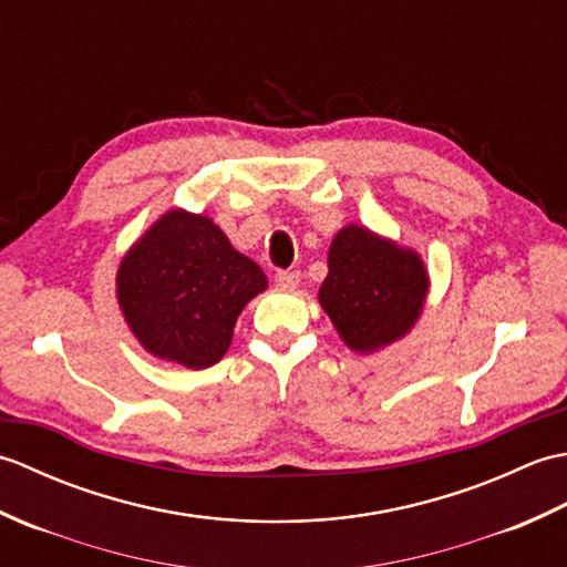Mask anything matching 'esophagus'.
<instances>
[{
  "label": "esophagus",
  "instance_id": "1",
  "mask_svg": "<svg viewBox=\"0 0 567 567\" xmlns=\"http://www.w3.org/2000/svg\"><path fill=\"white\" fill-rule=\"evenodd\" d=\"M299 275L297 270H280L275 275V285L280 287V290H295V287H299Z\"/></svg>",
  "mask_w": 567,
  "mask_h": 567
}]
</instances>
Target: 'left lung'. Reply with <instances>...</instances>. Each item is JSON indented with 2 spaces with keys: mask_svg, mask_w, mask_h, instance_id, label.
<instances>
[{
  "mask_svg": "<svg viewBox=\"0 0 567 567\" xmlns=\"http://www.w3.org/2000/svg\"><path fill=\"white\" fill-rule=\"evenodd\" d=\"M426 292L429 272L416 250L355 224L331 240L319 302L351 351L372 353L402 339L421 317Z\"/></svg>",
  "mask_w": 567,
  "mask_h": 567,
  "instance_id": "obj_1",
  "label": "left lung"
}]
</instances>
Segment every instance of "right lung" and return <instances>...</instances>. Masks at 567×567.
<instances>
[{
	"mask_svg": "<svg viewBox=\"0 0 567 567\" xmlns=\"http://www.w3.org/2000/svg\"><path fill=\"white\" fill-rule=\"evenodd\" d=\"M265 287V272L209 216L185 209L165 212L116 272L118 307L138 343L192 370L219 363L238 315Z\"/></svg>",
	"mask_w": 567,
	"mask_h": 567,
	"instance_id": "obj_1",
	"label": "right lung"
}]
</instances>
